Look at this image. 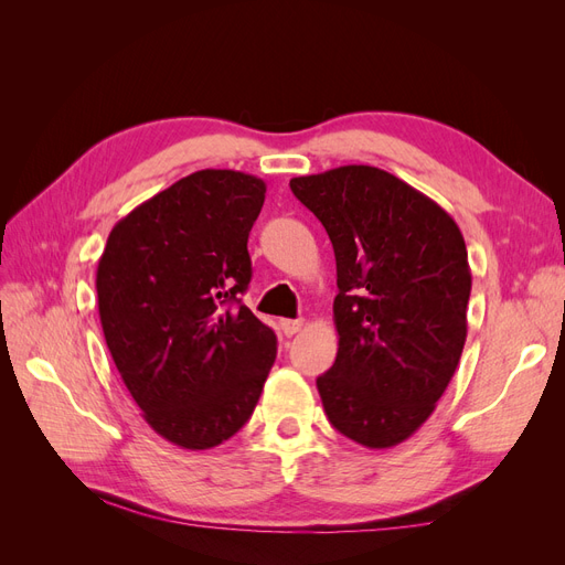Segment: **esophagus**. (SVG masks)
Masks as SVG:
<instances>
[{
    "label": "esophagus",
    "mask_w": 565,
    "mask_h": 565,
    "mask_svg": "<svg viewBox=\"0 0 565 565\" xmlns=\"http://www.w3.org/2000/svg\"><path fill=\"white\" fill-rule=\"evenodd\" d=\"M303 320H280V330L285 337H295L297 332H301Z\"/></svg>",
    "instance_id": "esophagus-1"
}]
</instances>
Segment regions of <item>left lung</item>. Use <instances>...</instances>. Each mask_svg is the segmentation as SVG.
<instances>
[{"instance_id":"left-lung-1","label":"left lung","mask_w":565,"mask_h":565,"mask_svg":"<svg viewBox=\"0 0 565 565\" xmlns=\"http://www.w3.org/2000/svg\"><path fill=\"white\" fill-rule=\"evenodd\" d=\"M289 188L337 259L339 351L316 380L324 415L365 448L398 446L429 419L465 349V237L434 200L377 167H337Z\"/></svg>"}]
</instances>
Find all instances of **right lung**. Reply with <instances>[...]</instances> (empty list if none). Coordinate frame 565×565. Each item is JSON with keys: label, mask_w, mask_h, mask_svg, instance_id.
Returning a JSON list of instances; mask_svg holds the SVG:
<instances>
[{"label": "right lung", "mask_w": 565, "mask_h": 565, "mask_svg": "<svg viewBox=\"0 0 565 565\" xmlns=\"http://www.w3.org/2000/svg\"><path fill=\"white\" fill-rule=\"evenodd\" d=\"M264 198L262 179L202 169L117 221L98 259L119 377L152 431L185 450L241 431L276 361V334L241 299Z\"/></svg>", "instance_id": "add662e5"}]
</instances>
